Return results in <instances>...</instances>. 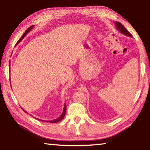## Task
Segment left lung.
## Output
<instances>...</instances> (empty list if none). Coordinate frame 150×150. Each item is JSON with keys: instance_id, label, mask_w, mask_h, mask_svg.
Masks as SVG:
<instances>
[{"instance_id": "left-lung-1", "label": "left lung", "mask_w": 150, "mask_h": 150, "mask_svg": "<svg viewBox=\"0 0 150 150\" xmlns=\"http://www.w3.org/2000/svg\"><path fill=\"white\" fill-rule=\"evenodd\" d=\"M115 26H116V28H117L118 31L120 32V33H122V34L127 35V36L132 37V34L125 28V27H124L122 24L120 23V22H115Z\"/></svg>"}]
</instances>
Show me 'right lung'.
Returning <instances> with one entry per match:
<instances>
[{
    "label": "right lung",
    "mask_w": 150,
    "mask_h": 150,
    "mask_svg": "<svg viewBox=\"0 0 150 150\" xmlns=\"http://www.w3.org/2000/svg\"><path fill=\"white\" fill-rule=\"evenodd\" d=\"M34 27V25H33V26H30V27L29 28H28V29L26 30V32H25L24 33V34L22 35V36L21 38H20V40H18V41L17 42V43H16V45H17V44H18L19 43H20V41H22V40L24 39V38L25 36H26V34H28V32L30 31V30H32ZM22 110H24L26 113L27 112H26V111H25L23 108H22ZM65 112H66V105L65 104V105H64V108H63V112H62V115H61L59 118H56V119H55V120H50V121H47V122H50V123H57V122H58L61 121V120H62V119H63V118H64L65 115ZM36 119H37V118H36ZM38 120H39V119L38 118ZM42 120V121H43V122L44 121V120Z\"/></svg>",
    "instance_id": "1"
}]
</instances>
